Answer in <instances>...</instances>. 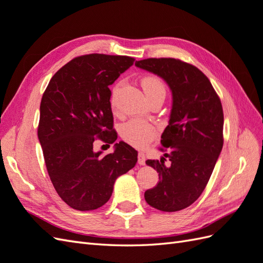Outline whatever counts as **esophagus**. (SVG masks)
<instances>
[{
    "label": "esophagus",
    "mask_w": 263,
    "mask_h": 263,
    "mask_svg": "<svg viewBox=\"0 0 263 263\" xmlns=\"http://www.w3.org/2000/svg\"><path fill=\"white\" fill-rule=\"evenodd\" d=\"M138 163L140 164V166H144L145 164V155L143 154V152H139Z\"/></svg>",
    "instance_id": "1"
}]
</instances>
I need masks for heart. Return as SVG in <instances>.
I'll list each match as a JSON object with an SVG mask.
<instances>
[{"label":"heart","mask_w":263,"mask_h":263,"mask_svg":"<svg viewBox=\"0 0 263 263\" xmlns=\"http://www.w3.org/2000/svg\"><path fill=\"white\" fill-rule=\"evenodd\" d=\"M120 83L114 87L113 89V99L112 104L114 105V95L117 93V90L120 87ZM141 86L144 90V94L146 99L149 97L156 96V95H166V87L162 83L161 79L155 76H146L142 78ZM122 137L126 142L130 144H133L139 148L145 146L148 143H150L157 136V131L155 126L145 122L141 119H132L129 122H126L125 124L122 126Z\"/></svg>","instance_id":"obj_1"}]
</instances>
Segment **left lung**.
I'll list each match as a JSON object with an SVG mask.
<instances>
[{
    "instance_id": "left-lung-1",
    "label": "left lung",
    "mask_w": 263,
    "mask_h": 263,
    "mask_svg": "<svg viewBox=\"0 0 263 263\" xmlns=\"http://www.w3.org/2000/svg\"><path fill=\"white\" fill-rule=\"evenodd\" d=\"M139 68L161 77L173 94L169 124L161 136V151L171 161L146 160L159 182L144 193L145 201L162 212L191 206L209 182L223 148L222 103L210 79L197 67L175 58H148Z\"/></svg>"
}]
</instances>
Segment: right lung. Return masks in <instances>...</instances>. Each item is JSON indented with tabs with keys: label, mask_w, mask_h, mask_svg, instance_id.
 I'll list each match as a JSON object with an SVG mask.
<instances>
[{
	"label": "right lung",
	"mask_w": 263,
	"mask_h": 263,
	"mask_svg": "<svg viewBox=\"0 0 263 263\" xmlns=\"http://www.w3.org/2000/svg\"><path fill=\"white\" fill-rule=\"evenodd\" d=\"M133 62L102 53L76 57L52 76L42 95L38 138L52 185L71 209L103 206L118 177L138 161V152L123 141L106 156L93 150L96 140L114 143L118 139L108 86Z\"/></svg>",
	"instance_id": "1"
}]
</instances>
